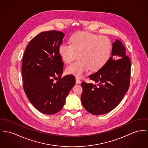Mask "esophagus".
Segmentation results:
<instances>
[{
	"label": "esophagus",
	"instance_id": "obj_1",
	"mask_svg": "<svg viewBox=\"0 0 148 148\" xmlns=\"http://www.w3.org/2000/svg\"><path fill=\"white\" fill-rule=\"evenodd\" d=\"M80 81H81L80 79L78 77H76V84H79Z\"/></svg>",
	"mask_w": 148,
	"mask_h": 148
}]
</instances>
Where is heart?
<instances>
[{"label":"heart","instance_id":"1","mask_svg":"<svg viewBox=\"0 0 148 148\" xmlns=\"http://www.w3.org/2000/svg\"><path fill=\"white\" fill-rule=\"evenodd\" d=\"M70 42L71 44L63 42L59 45L58 54L66 63L75 60L79 54V60L66 69L67 73L76 77H81L90 69L92 71L101 69L111 56L112 43L106 36L78 32L72 35Z\"/></svg>","mask_w":148,"mask_h":148}]
</instances>
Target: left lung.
Wrapping results in <instances>:
<instances>
[{
    "mask_svg": "<svg viewBox=\"0 0 148 148\" xmlns=\"http://www.w3.org/2000/svg\"><path fill=\"white\" fill-rule=\"evenodd\" d=\"M112 56L97 72L89 75L95 84L82 82L81 103L91 114L101 115L116 108L127 91L130 84L131 60L123 44H112Z\"/></svg>",
    "mask_w": 148,
    "mask_h": 148,
    "instance_id": "1",
    "label": "left lung"
}]
</instances>
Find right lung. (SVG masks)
Instances as JSON below:
<instances>
[{"instance_id": "right-lung-1", "label": "right lung", "mask_w": 148, "mask_h": 148, "mask_svg": "<svg viewBox=\"0 0 148 148\" xmlns=\"http://www.w3.org/2000/svg\"><path fill=\"white\" fill-rule=\"evenodd\" d=\"M64 34L51 30L31 40L23 56V88L31 103L40 112L53 114L64 105L75 84L72 75L62 76L64 63L58 54Z\"/></svg>"}]
</instances>
